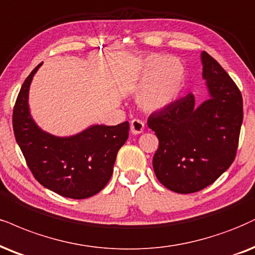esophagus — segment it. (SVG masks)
Masks as SVG:
<instances>
[{"instance_id":"1","label":"esophagus","mask_w":255,"mask_h":255,"mask_svg":"<svg viewBox=\"0 0 255 255\" xmlns=\"http://www.w3.org/2000/svg\"><path fill=\"white\" fill-rule=\"evenodd\" d=\"M130 128H131V132L133 134L142 133L144 130V123L142 121H139V119H133V121H131Z\"/></svg>"}]
</instances>
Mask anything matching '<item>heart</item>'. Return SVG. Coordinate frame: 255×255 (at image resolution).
I'll return each mask as SVG.
<instances>
[{"mask_svg":"<svg viewBox=\"0 0 255 255\" xmlns=\"http://www.w3.org/2000/svg\"><path fill=\"white\" fill-rule=\"evenodd\" d=\"M144 78L137 91V102L147 111H161L177 98L184 86L183 64L174 56L147 55L142 62Z\"/></svg>","mask_w":255,"mask_h":255,"instance_id":"heart-1","label":"heart"}]
</instances>
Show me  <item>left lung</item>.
<instances>
[{
    "label": "left lung",
    "mask_w": 255,
    "mask_h": 255,
    "mask_svg": "<svg viewBox=\"0 0 255 255\" xmlns=\"http://www.w3.org/2000/svg\"><path fill=\"white\" fill-rule=\"evenodd\" d=\"M208 99L200 105L189 93L147 119L159 140L152 166L175 193L190 194L215 182L231 166L243 124V97L227 72L201 53Z\"/></svg>",
    "instance_id": "1"
}]
</instances>
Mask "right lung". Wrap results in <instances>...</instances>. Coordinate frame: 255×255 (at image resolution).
I'll return each instance as SVG.
<instances>
[{
  "label": "right lung",
  "mask_w": 255,
  "mask_h": 255,
  "mask_svg": "<svg viewBox=\"0 0 255 255\" xmlns=\"http://www.w3.org/2000/svg\"><path fill=\"white\" fill-rule=\"evenodd\" d=\"M37 65L22 85L12 112L15 138L34 177L61 196L81 200L108 184L116 157L128 137V122L115 127L90 125L72 136H55L42 130L31 117L29 89Z\"/></svg>",
  "instance_id": "right-lung-1"
}]
</instances>
